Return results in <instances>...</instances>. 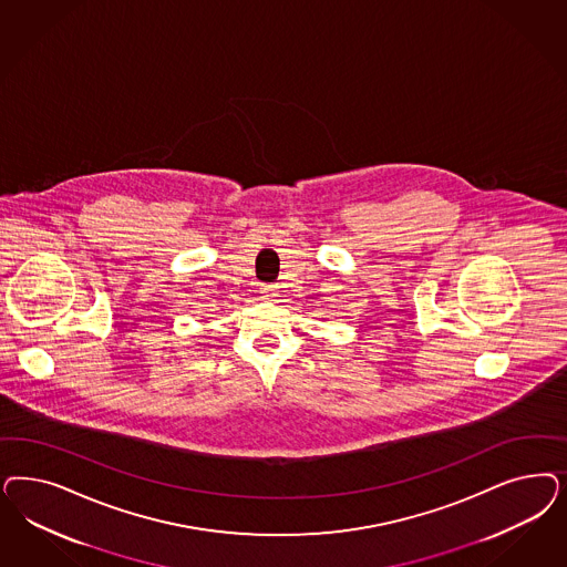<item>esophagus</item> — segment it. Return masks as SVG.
Segmentation results:
<instances>
[{"mask_svg": "<svg viewBox=\"0 0 567 567\" xmlns=\"http://www.w3.org/2000/svg\"><path fill=\"white\" fill-rule=\"evenodd\" d=\"M277 292H279V286H275V284H269V286H262V288H260V293H262L265 298H269V300L277 298Z\"/></svg>", "mask_w": 567, "mask_h": 567, "instance_id": "obj_1", "label": "esophagus"}]
</instances>
